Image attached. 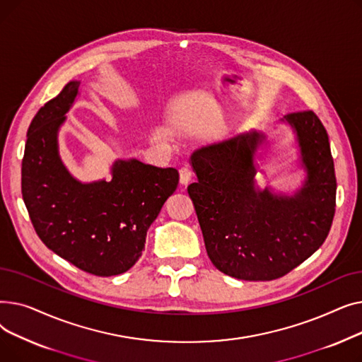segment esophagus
<instances>
[{
    "mask_svg": "<svg viewBox=\"0 0 362 362\" xmlns=\"http://www.w3.org/2000/svg\"><path fill=\"white\" fill-rule=\"evenodd\" d=\"M179 173H180V183H182V185H187L189 182H191L192 175H194L192 170L189 168V167H182Z\"/></svg>",
    "mask_w": 362,
    "mask_h": 362,
    "instance_id": "1",
    "label": "esophagus"
}]
</instances>
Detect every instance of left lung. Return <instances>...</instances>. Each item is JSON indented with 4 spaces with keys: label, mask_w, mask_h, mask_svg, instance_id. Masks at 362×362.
<instances>
[{
    "label": "left lung",
    "mask_w": 362,
    "mask_h": 362,
    "mask_svg": "<svg viewBox=\"0 0 362 362\" xmlns=\"http://www.w3.org/2000/svg\"><path fill=\"white\" fill-rule=\"evenodd\" d=\"M296 133L307 179L293 195L255 186L254 156L265 135L251 130L197 149L198 180L187 186L206 254L235 279L274 280L310 258L326 240L336 206L327 132L311 110L281 119Z\"/></svg>",
    "instance_id": "obj_1"
}]
</instances>
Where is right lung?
I'll list each match as a JSON object with an SVG mask.
<instances>
[{
  "mask_svg": "<svg viewBox=\"0 0 362 362\" xmlns=\"http://www.w3.org/2000/svg\"><path fill=\"white\" fill-rule=\"evenodd\" d=\"M71 81L40 108L28 129L22 195L47 248L93 276H117L142 255L149 226L176 191L179 171L117 160L111 180L82 183L63 164L59 130L79 95Z\"/></svg>",
  "mask_w": 362,
  "mask_h": 362,
  "instance_id": "add662e5",
  "label": "right lung"
}]
</instances>
